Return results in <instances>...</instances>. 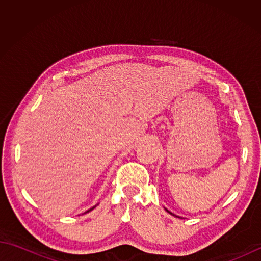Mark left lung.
Wrapping results in <instances>:
<instances>
[{
  "label": "left lung",
  "mask_w": 261,
  "mask_h": 261,
  "mask_svg": "<svg viewBox=\"0 0 261 261\" xmlns=\"http://www.w3.org/2000/svg\"><path fill=\"white\" fill-rule=\"evenodd\" d=\"M166 211H167V212H168V213H170L171 215H175V214H173V213H171V212H169V211H168V210H166ZM175 216H176V215H175Z\"/></svg>",
  "instance_id": "left-lung-1"
}]
</instances>
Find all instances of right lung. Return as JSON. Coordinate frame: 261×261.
Returning a JSON list of instances; mask_svg holds the SVG:
<instances>
[{"instance_id": "obj_1", "label": "right lung", "mask_w": 261, "mask_h": 261, "mask_svg": "<svg viewBox=\"0 0 261 261\" xmlns=\"http://www.w3.org/2000/svg\"><path fill=\"white\" fill-rule=\"evenodd\" d=\"M93 208H94V207H93ZM93 208H91V210H90V211H92V210H93ZM90 211H87V212H90Z\"/></svg>"}]
</instances>
